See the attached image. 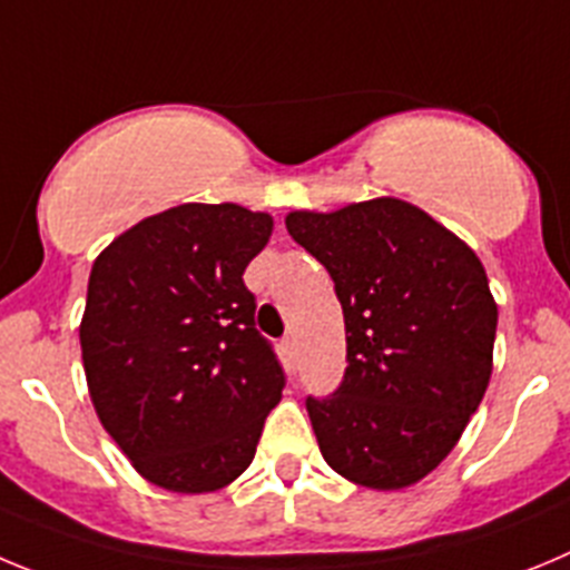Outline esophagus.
Segmentation results:
<instances>
[{
	"instance_id": "esophagus-1",
	"label": "esophagus",
	"mask_w": 570,
	"mask_h": 570,
	"mask_svg": "<svg viewBox=\"0 0 570 570\" xmlns=\"http://www.w3.org/2000/svg\"><path fill=\"white\" fill-rule=\"evenodd\" d=\"M284 352H286V361L289 363L297 361V337L295 335L284 337Z\"/></svg>"
}]
</instances>
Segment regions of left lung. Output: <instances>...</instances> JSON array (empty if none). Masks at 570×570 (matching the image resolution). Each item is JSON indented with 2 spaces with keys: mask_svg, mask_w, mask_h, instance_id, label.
Segmentation results:
<instances>
[{
  "mask_svg": "<svg viewBox=\"0 0 570 570\" xmlns=\"http://www.w3.org/2000/svg\"><path fill=\"white\" fill-rule=\"evenodd\" d=\"M292 238L335 281L346 374L306 400L323 460L348 483L400 491L458 445L494 368L497 301L463 238L400 198L292 209Z\"/></svg>",
  "mask_w": 570,
  "mask_h": 570,
  "instance_id": "1",
  "label": "left lung"
}]
</instances>
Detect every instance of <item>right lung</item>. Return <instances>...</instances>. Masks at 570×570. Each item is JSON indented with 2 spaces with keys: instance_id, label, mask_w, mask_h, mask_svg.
I'll return each instance as SVG.
<instances>
[{
  "instance_id": "obj_1",
  "label": "right lung",
  "mask_w": 570,
  "mask_h": 570,
  "mask_svg": "<svg viewBox=\"0 0 570 570\" xmlns=\"http://www.w3.org/2000/svg\"><path fill=\"white\" fill-rule=\"evenodd\" d=\"M273 227L240 204H178L94 261L79 326L87 392L158 489L209 494L238 480L278 406L284 368L244 286Z\"/></svg>"
}]
</instances>
